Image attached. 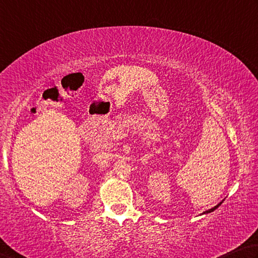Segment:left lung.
Wrapping results in <instances>:
<instances>
[{"label": "left lung", "mask_w": 258, "mask_h": 258, "mask_svg": "<svg viewBox=\"0 0 258 258\" xmlns=\"http://www.w3.org/2000/svg\"><path fill=\"white\" fill-rule=\"evenodd\" d=\"M221 204H222V202H221V203H220V204H218V205H216V206H214V207H213V209H211V210H207L206 212H204V213H210V212H213L214 210H216V209H218V207H219V206H220Z\"/></svg>", "instance_id": "1"}]
</instances>
